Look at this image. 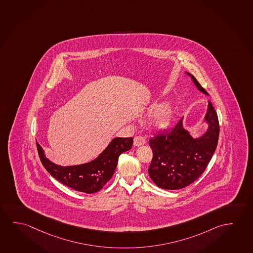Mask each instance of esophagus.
Here are the masks:
<instances>
[{"mask_svg":"<svg viewBox=\"0 0 253 253\" xmlns=\"http://www.w3.org/2000/svg\"><path fill=\"white\" fill-rule=\"evenodd\" d=\"M146 143V139L143 136H136L134 137L133 139V145L135 147H139L141 145H144Z\"/></svg>","mask_w":253,"mask_h":253,"instance_id":"34e87169","label":"esophagus"}]
</instances>
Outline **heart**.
I'll list each match as a JSON object with an SVG mask.
<instances>
[{"mask_svg":"<svg viewBox=\"0 0 253 253\" xmlns=\"http://www.w3.org/2000/svg\"><path fill=\"white\" fill-rule=\"evenodd\" d=\"M149 115L157 114L154 119V124L157 128L165 130L169 128L173 121V110L170 106H165L161 103L153 104L147 109Z\"/></svg>","mask_w":253,"mask_h":253,"instance_id":"obj_1","label":"heart"}]
</instances>
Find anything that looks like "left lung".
Masks as SVG:
<instances>
[{"mask_svg": "<svg viewBox=\"0 0 253 253\" xmlns=\"http://www.w3.org/2000/svg\"><path fill=\"white\" fill-rule=\"evenodd\" d=\"M186 74L197 88L209 96L196 78ZM204 121L209 127L199 138H193L184 128L182 118L170 132H162L149 140L153 158L149 175L158 187L168 190L184 188L204 172L216 149L220 132L218 116L210 101Z\"/></svg>", "mask_w": 253, "mask_h": 253, "instance_id": "1", "label": "left lung"}]
</instances>
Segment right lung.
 <instances>
[{
    "label": "right lung",
    "mask_w": 253,
    "mask_h": 253,
    "mask_svg": "<svg viewBox=\"0 0 253 253\" xmlns=\"http://www.w3.org/2000/svg\"><path fill=\"white\" fill-rule=\"evenodd\" d=\"M133 139L114 138L96 159L84 165L60 166L47 159L41 145L37 149L45 169L61 184L78 192L94 193L100 191L113 176L118 159L122 153L132 148Z\"/></svg>",
    "instance_id": "right-lung-1"
}]
</instances>
